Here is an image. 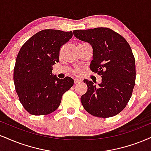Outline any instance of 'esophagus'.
<instances>
[{"instance_id":"34e87169","label":"esophagus","mask_w":151,"mask_h":151,"mask_svg":"<svg viewBox=\"0 0 151 151\" xmlns=\"http://www.w3.org/2000/svg\"><path fill=\"white\" fill-rule=\"evenodd\" d=\"M82 81H82L81 79H78V78H76V79H74V83H75V85L78 84V83H81Z\"/></svg>"}]
</instances>
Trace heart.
<instances>
[{
    "mask_svg": "<svg viewBox=\"0 0 151 151\" xmlns=\"http://www.w3.org/2000/svg\"><path fill=\"white\" fill-rule=\"evenodd\" d=\"M81 43H85V42H81ZM74 73H75L76 75H79V74L81 73V70L79 69H76L74 70Z\"/></svg>",
    "mask_w": 151,
    "mask_h": 151,
    "instance_id": "obj_1",
    "label": "heart"
}]
</instances>
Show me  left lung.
<instances>
[{"instance_id":"obj_1","label":"left lung","mask_w":151,"mask_h":151,"mask_svg":"<svg viewBox=\"0 0 151 151\" xmlns=\"http://www.w3.org/2000/svg\"><path fill=\"white\" fill-rule=\"evenodd\" d=\"M73 34L92 45L90 68L101 76L99 86L84 80L87 91L81 98L83 107L98 118L118 115L127 106L135 85V59L129 43L119 33L105 27L74 30Z\"/></svg>"}]
</instances>
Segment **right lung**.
<instances>
[{"instance_id":"add662e5","label":"right lung","mask_w":151,"mask_h":151,"mask_svg":"<svg viewBox=\"0 0 151 151\" xmlns=\"http://www.w3.org/2000/svg\"><path fill=\"white\" fill-rule=\"evenodd\" d=\"M72 36V31L45 29L31 37L19 52L13 79L19 101L30 114L54 112L63 94L73 85L71 78L59 79L52 72L59 61L61 47Z\"/></svg>"}]
</instances>
